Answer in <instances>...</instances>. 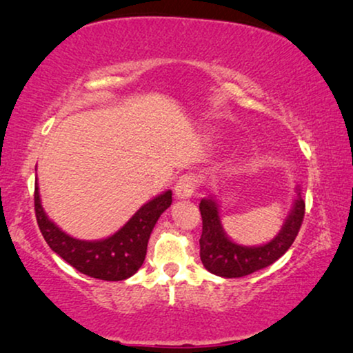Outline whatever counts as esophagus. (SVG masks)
I'll return each instance as SVG.
<instances>
[{
	"label": "esophagus",
	"mask_w": 353,
	"mask_h": 353,
	"mask_svg": "<svg viewBox=\"0 0 353 353\" xmlns=\"http://www.w3.org/2000/svg\"><path fill=\"white\" fill-rule=\"evenodd\" d=\"M197 183H199V176H197L196 173H186V175H181L176 180V185H175L176 199H190V197L194 194Z\"/></svg>",
	"instance_id": "obj_1"
}]
</instances>
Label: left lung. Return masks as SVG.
Masks as SVG:
<instances>
[{"instance_id": "1", "label": "left lung", "mask_w": 353, "mask_h": 353, "mask_svg": "<svg viewBox=\"0 0 353 353\" xmlns=\"http://www.w3.org/2000/svg\"><path fill=\"white\" fill-rule=\"evenodd\" d=\"M291 214L288 215L279 233L267 244L241 245L226 236L221 226L219 204L214 197L202 199L199 210L202 215V234L199 239L201 260L205 270L216 276L241 278L259 272L286 254L301 230L305 214V202L301 188H297Z\"/></svg>"}]
</instances>
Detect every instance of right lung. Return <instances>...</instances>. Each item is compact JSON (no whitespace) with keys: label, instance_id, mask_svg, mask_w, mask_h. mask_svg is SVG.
Wrapping results in <instances>:
<instances>
[{"label":"right lung","instance_id":"1","mask_svg":"<svg viewBox=\"0 0 353 353\" xmlns=\"http://www.w3.org/2000/svg\"><path fill=\"white\" fill-rule=\"evenodd\" d=\"M170 204L172 191L162 192L146 202L117 233L99 241H81L48 219L35 181V215L48 245L80 273L104 281H123L138 272L146 257L149 236Z\"/></svg>","mask_w":353,"mask_h":353}]
</instances>
